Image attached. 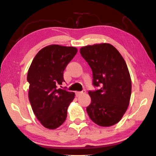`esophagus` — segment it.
Instances as JSON below:
<instances>
[{"label": "esophagus", "mask_w": 156, "mask_h": 156, "mask_svg": "<svg viewBox=\"0 0 156 156\" xmlns=\"http://www.w3.org/2000/svg\"><path fill=\"white\" fill-rule=\"evenodd\" d=\"M85 90H83L82 91H76V95L77 96H80V95H82V94H85Z\"/></svg>", "instance_id": "1"}]
</instances>
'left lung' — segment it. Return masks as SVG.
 I'll use <instances>...</instances> for the list:
<instances>
[{
    "mask_svg": "<svg viewBox=\"0 0 156 156\" xmlns=\"http://www.w3.org/2000/svg\"><path fill=\"white\" fill-rule=\"evenodd\" d=\"M80 53L91 69L93 85L97 88L88 92L91 102L87 112L98 125H115L127 109L131 94V78L125 60L107 43L83 47Z\"/></svg>",
    "mask_w": 156,
    "mask_h": 156,
    "instance_id": "8db88e82",
    "label": "left lung"
}]
</instances>
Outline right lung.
I'll use <instances>...</instances> for the list:
<instances>
[{
	"label": "right lung",
	"mask_w": 156,
	"mask_h": 156,
	"mask_svg": "<svg viewBox=\"0 0 156 156\" xmlns=\"http://www.w3.org/2000/svg\"><path fill=\"white\" fill-rule=\"evenodd\" d=\"M77 51L73 47L47 46L36 55L28 70L31 106L37 119L47 129L62 125L69 105L74 98L73 92L58 88V85L65 82L63 72Z\"/></svg>",
	"instance_id": "obj_1"
}]
</instances>
